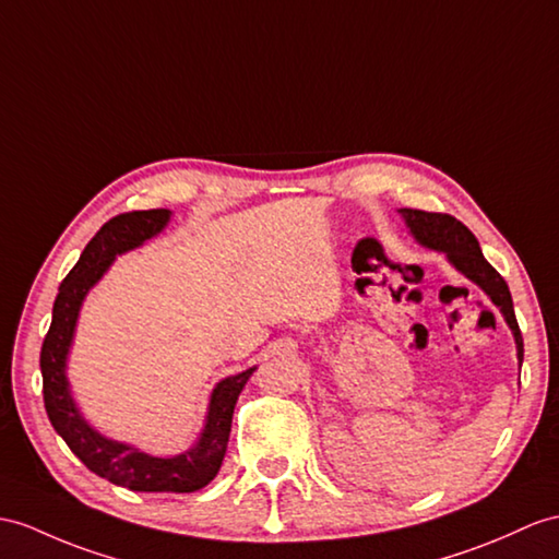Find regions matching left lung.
<instances>
[{
  "label": "left lung",
  "instance_id": "8db88e82",
  "mask_svg": "<svg viewBox=\"0 0 559 559\" xmlns=\"http://www.w3.org/2000/svg\"><path fill=\"white\" fill-rule=\"evenodd\" d=\"M403 217L411 233L419 243H425L429 249L443 251L462 275L469 277L474 284L488 294V298L500 308L502 318L510 324L516 342V358L520 362L524 360V338L520 332V324L514 318V306L512 296L508 289V282L500 277V272L486 261L479 241L469 233V229L462 225L457 217L448 213H429V211H411L405 209Z\"/></svg>",
  "mask_w": 559,
  "mask_h": 559
}]
</instances>
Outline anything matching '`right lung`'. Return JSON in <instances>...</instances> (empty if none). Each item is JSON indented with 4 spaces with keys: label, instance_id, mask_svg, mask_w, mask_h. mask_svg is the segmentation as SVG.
<instances>
[{
    "label": "right lung",
    "instance_id": "right-lung-1",
    "mask_svg": "<svg viewBox=\"0 0 559 559\" xmlns=\"http://www.w3.org/2000/svg\"><path fill=\"white\" fill-rule=\"evenodd\" d=\"M168 217L170 211L166 209L120 213L104 223L99 233L92 237L80 261L68 272L59 287L49 332L45 336L43 353H39V370H43L45 411L51 427L57 429L68 448L85 462L90 472L99 474L102 479H108L116 486L130 488V491L194 493L211 484L223 465L235 405L255 367L223 379L213 389L206 429H203L199 443L192 451L175 457H154L132 445L104 439L80 417L66 379V356L73 342L78 310L83 306L85 294L99 282L116 253L130 251L158 235L166 227Z\"/></svg>",
    "mask_w": 559,
    "mask_h": 559
}]
</instances>
